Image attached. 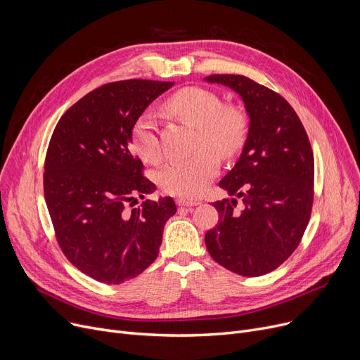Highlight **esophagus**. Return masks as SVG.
<instances>
[{"instance_id": "34e87169", "label": "esophagus", "mask_w": 360, "mask_h": 360, "mask_svg": "<svg viewBox=\"0 0 360 360\" xmlns=\"http://www.w3.org/2000/svg\"><path fill=\"white\" fill-rule=\"evenodd\" d=\"M178 205H184V207H193V205H198L200 201L197 200H184V198H178L176 200Z\"/></svg>"}]
</instances>
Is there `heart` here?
Returning a JSON list of instances; mask_svg holds the SVG:
<instances>
[{
    "mask_svg": "<svg viewBox=\"0 0 360 360\" xmlns=\"http://www.w3.org/2000/svg\"><path fill=\"white\" fill-rule=\"evenodd\" d=\"M166 109L178 118L198 127L197 148L191 158L175 159L158 172L162 190L184 200L200 197L219 172V158L231 159L239 153L248 136V117L235 103H223L210 89L190 86L174 93ZM131 141L147 163L162 159V144L155 117L141 113L131 129Z\"/></svg>",
    "mask_w": 360,
    "mask_h": 360,
    "instance_id": "obj_1",
    "label": "heart"
}]
</instances>
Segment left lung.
<instances>
[{"mask_svg": "<svg viewBox=\"0 0 360 360\" xmlns=\"http://www.w3.org/2000/svg\"><path fill=\"white\" fill-rule=\"evenodd\" d=\"M238 91L250 113V132L235 167L220 181L236 198L213 202L219 223L205 245L220 266L258 277L281 266L297 248L314 204V153L290 103L245 75L205 79Z\"/></svg>", "mask_w": 360, "mask_h": 360, "instance_id": "8db88e82", "label": "left lung"}]
</instances>
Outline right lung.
I'll return each mask as SVG.
<instances>
[{
	"label": "right lung",
	"mask_w": 360,
	"mask_h": 360,
	"mask_svg": "<svg viewBox=\"0 0 360 360\" xmlns=\"http://www.w3.org/2000/svg\"><path fill=\"white\" fill-rule=\"evenodd\" d=\"M174 82L131 79L91 90L65 110L46 150L44 194L55 239L75 269L105 285L141 274L159 254L170 197L144 200L155 184L131 150V129Z\"/></svg>",
	"instance_id": "right-lung-1"
}]
</instances>
